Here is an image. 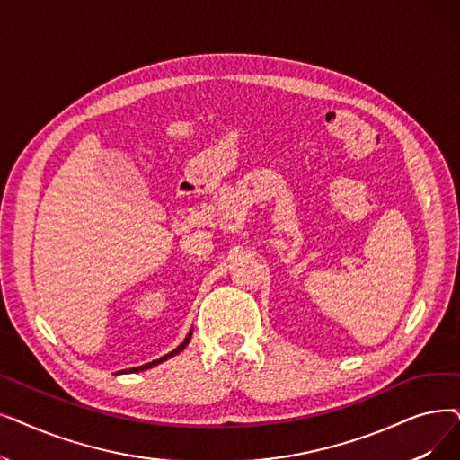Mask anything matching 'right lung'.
<instances>
[{
    "instance_id": "right-lung-1",
    "label": "right lung",
    "mask_w": 460,
    "mask_h": 460,
    "mask_svg": "<svg viewBox=\"0 0 460 460\" xmlns=\"http://www.w3.org/2000/svg\"><path fill=\"white\" fill-rule=\"evenodd\" d=\"M190 341H191V332L186 336V341L181 344V346H178L176 349H172L171 353H167V355H164V357H159V358H155V361H152V363H148V365H143V367H137V368H129V370H122L124 374L126 372H138V370H146V368H152L154 365H159V363H164V361H167V358L169 357H172V355H176V353H181L188 344H190ZM116 374H119V372H116Z\"/></svg>"
}]
</instances>
